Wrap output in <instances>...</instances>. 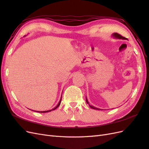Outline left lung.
<instances>
[{
  "instance_id": "left-lung-1",
  "label": "left lung",
  "mask_w": 149,
  "mask_h": 149,
  "mask_svg": "<svg viewBox=\"0 0 149 149\" xmlns=\"http://www.w3.org/2000/svg\"><path fill=\"white\" fill-rule=\"evenodd\" d=\"M113 36L114 38H118V39H123V40H125V39H126V38H125V37H123V36H122L121 35H120V34H118V33H113ZM86 102L89 105V106H90V107H91V108L94 109H98V108H97L94 107V106H91V105L89 104L88 101H87V98H86Z\"/></svg>"
}]
</instances>
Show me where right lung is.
<instances>
[{
  "label": "right lung",
  "instance_id": "obj_1",
  "mask_svg": "<svg viewBox=\"0 0 149 149\" xmlns=\"http://www.w3.org/2000/svg\"><path fill=\"white\" fill-rule=\"evenodd\" d=\"M61 100H62V97H61L60 101V102H58V104H57V106H56V107H55V108H54L53 109H51V110H48V111H37V112H39V113H47V112H49V111H53V110H55V109H56V108H58V106H59V105H60V102H61Z\"/></svg>",
  "mask_w": 149,
  "mask_h": 149
}]
</instances>
